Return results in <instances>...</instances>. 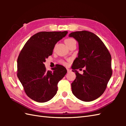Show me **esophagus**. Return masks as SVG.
I'll return each instance as SVG.
<instances>
[{"label":"esophagus","mask_w":126,"mask_h":126,"mask_svg":"<svg viewBox=\"0 0 126 126\" xmlns=\"http://www.w3.org/2000/svg\"><path fill=\"white\" fill-rule=\"evenodd\" d=\"M66 70H67V71H68V73H70V72L71 71V70L70 69H66Z\"/></svg>","instance_id":"1"}]
</instances>
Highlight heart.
Masks as SVG:
<instances>
[{"mask_svg": "<svg viewBox=\"0 0 126 126\" xmlns=\"http://www.w3.org/2000/svg\"><path fill=\"white\" fill-rule=\"evenodd\" d=\"M65 44L68 45V46H69V45L73 44V43H76V42L75 40L73 38H68V39H65ZM61 63H62L63 65H66V63L65 62L61 61Z\"/></svg>", "mask_w": 126, "mask_h": 126, "instance_id": "heart-1", "label": "heart"}]
</instances>
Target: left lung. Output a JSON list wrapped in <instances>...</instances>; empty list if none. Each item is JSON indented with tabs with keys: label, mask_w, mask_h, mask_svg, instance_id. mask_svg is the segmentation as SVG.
Here are the masks:
<instances>
[{
	"label": "left lung",
	"mask_w": 126,
	"mask_h": 126,
	"mask_svg": "<svg viewBox=\"0 0 126 126\" xmlns=\"http://www.w3.org/2000/svg\"><path fill=\"white\" fill-rule=\"evenodd\" d=\"M69 37L75 39L79 45L78 57L72 65L76 76L71 83L72 92L83 101L95 100L103 94L111 76V55L101 39L91 32L76 31ZM84 67L82 75L76 70Z\"/></svg>",
	"instance_id": "left-lung-1"
}]
</instances>
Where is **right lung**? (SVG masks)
Here are the masks:
<instances>
[{
  "mask_svg": "<svg viewBox=\"0 0 126 126\" xmlns=\"http://www.w3.org/2000/svg\"><path fill=\"white\" fill-rule=\"evenodd\" d=\"M67 33L68 31L39 32L30 37L21 50L17 60V77L32 100L45 102L57 93L58 83L67 70L57 64L52 71H47L44 62L52 54L55 44Z\"/></svg>",
  "mask_w": 126,
  "mask_h": 126,
  "instance_id": "1",
  "label": "right lung"
}]
</instances>
